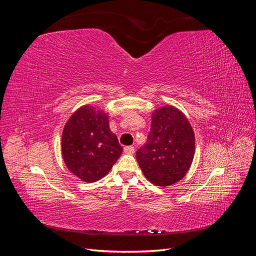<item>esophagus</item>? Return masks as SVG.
Masks as SVG:
<instances>
[{"label":"esophagus","mask_w":256,"mask_h":256,"mask_svg":"<svg viewBox=\"0 0 256 256\" xmlns=\"http://www.w3.org/2000/svg\"><path fill=\"white\" fill-rule=\"evenodd\" d=\"M124 152H125V154H132L134 152V146H126V147H124Z\"/></svg>","instance_id":"1"}]
</instances>
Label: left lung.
Returning <instances> with one entry per match:
<instances>
[{"instance_id":"left-lung-1","label":"left lung","mask_w":256,"mask_h":256,"mask_svg":"<svg viewBox=\"0 0 256 256\" xmlns=\"http://www.w3.org/2000/svg\"><path fill=\"white\" fill-rule=\"evenodd\" d=\"M148 141L136 152L144 176L152 184L168 187L180 182L191 166L196 136L186 115L173 106L154 110Z\"/></svg>"}]
</instances>
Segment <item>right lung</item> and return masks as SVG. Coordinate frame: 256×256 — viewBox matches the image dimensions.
I'll use <instances>...</instances> for the list:
<instances>
[{
    "instance_id": "1",
    "label": "right lung",
    "mask_w": 256,
    "mask_h": 256,
    "mask_svg": "<svg viewBox=\"0 0 256 256\" xmlns=\"http://www.w3.org/2000/svg\"><path fill=\"white\" fill-rule=\"evenodd\" d=\"M122 147L102 110L85 104L66 122L62 134V154L69 171L85 182H95L111 171Z\"/></svg>"
}]
</instances>
